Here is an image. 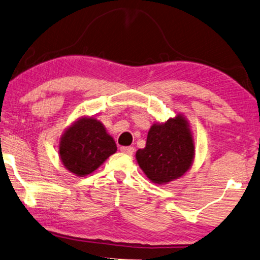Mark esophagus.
<instances>
[{
    "instance_id": "obj_1",
    "label": "esophagus",
    "mask_w": 260,
    "mask_h": 260,
    "mask_svg": "<svg viewBox=\"0 0 260 260\" xmlns=\"http://www.w3.org/2000/svg\"><path fill=\"white\" fill-rule=\"evenodd\" d=\"M120 150H121V152L125 153V154H129V155L134 154V152H135V148L131 147V146H123V147L120 148Z\"/></svg>"
}]
</instances>
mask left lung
Here are the masks:
<instances>
[{
	"label": "left lung",
	"mask_w": 260,
	"mask_h": 260,
	"mask_svg": "<svg viewBox=\"0 0 260 260\" xmlns=\"http://www.w3.org/2000/svg\"><path fill=\"white\" fill-rule=\"evenodd\" d=\"M136 160L155 184H168L189 172L194 160V139L188 118L178 113L166 122L153 123Z\"/></svg>",
	"instance_id": "obj_1"
}]
</instances>
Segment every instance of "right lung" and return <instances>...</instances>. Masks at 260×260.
I'll use <instances>...</instances> for the list:
<instances>
[{"label":"right lung","instance_id":"1","mask_svg":"<svg viewBox=\"0 0 260 260\" xmlns=\"http://www.w3.org/2000/svg\"><path fill=\"white\" fill-rule=\"evenodd\" d=\"M117 151L116 143L94 116H80L59 137L58 155L67 170L86 176Z\"/></svg>","mask_w":260,"mask_h":260}]
</instances>
